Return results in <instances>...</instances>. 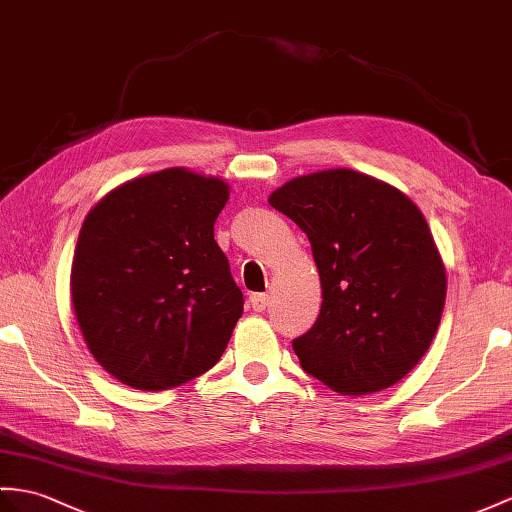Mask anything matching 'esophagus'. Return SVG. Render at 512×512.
I'll return each mask as SVG.
<instances>
[{"label":"esophagus","instance_id":"obj_1","mask_svg":"<svg viewBox=\"0 0 512 512\" xmlns=\"http://www.w3.org/2000/svg\"><path fill=\"white\" fill-rule=\"evenodd\" d=\"M271 304V295L269 293H254L249 295V306H252L256 313H263L265 308H269Z\"/></svg>","mask_w":512,"mask_h":512}]
</instances>
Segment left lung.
I'll list each match as a JSON object with an SVG mask.
<instances>
[{
    "label": "left lung",
    "instance_id": "left-lung-1",
    "mask_svg": "<svg viewBox=\"0 0 512 512\" xmlns=\"http://www.w3.org/2000/svg\"><path fill=\"white\" fill-rule=\"evenodd\" d=\"M269 204L302 228L321 280L299 365L332 391L389 389L428 352L445 306V265L426 217L400 189L354 169L293 178Z\"/></svg>",
    "mask_w": 512,
    "mask_h": 512
}]
</instances>
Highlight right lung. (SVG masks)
I'll list each match as a JSON object with an SVG mask.
<instances>
[{
    "instance_id": "1",
    "label": "right lung",
    "mask_w": 512,
    "mask_h": 512,
    "mask_svg": "<svg viewBox=\"0 0 512 512\" xmlns=\"http://www.w3.org/2000/svg\"><path fill=\"white\" fill-rule=\"evenodd\" d=\"M221 178L171 167L91 208L71 263V302L93 358L139 391H165L226 352L243 293L215 241Z\"/></svg>"
}]
</instances>
